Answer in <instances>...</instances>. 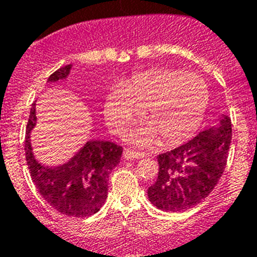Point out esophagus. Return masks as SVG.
Listing matches in <instances>:
<instances>
[{
    "label": "esophagus",
    "mask_w": 257,
    "mask_h": 257,
    "mask_svg": "<svg viewBox=\"0 0 257 257\" xmlns=\"http://www.w3.org/2000/svg\"><path fill=\"white\" fill-rule=\"evenodd\" d=\"M123 156L126 160H138V158H143V157H144V154L140 153V152L131 151V149H124Z\"/></svg>",
    "instance_id": "34e87169"
}]
</instances>
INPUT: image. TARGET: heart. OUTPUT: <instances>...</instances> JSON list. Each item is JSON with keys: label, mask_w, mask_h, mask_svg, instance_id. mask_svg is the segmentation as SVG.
Instances as JSON below:
<instances>
[{"label": "heart", "mask_w": 257, "mask_h": 257, "mask_svg": "<svg viewBox=\"0 0 257 257\" xmlns=\"http://www.w3.org/2000/svg\"><path fill=\"white\" fill-rule=\"evenodd\" d=\"M208 104L205 81L183 70L154 69L124 81L110 90L104 101V115L110 130L123 135L142 117L151 127L135 131L136 143L148 145L157 135L165 144L187 140L201 124Z\"/></svg>", "instance_id": "1"}]
</instances>
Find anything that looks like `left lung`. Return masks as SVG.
Returning <instances> with one entry per match:
<instances>
[{"mask_svg": "<svg viewBox=\"0 0 257 257\" xmlns=\"http://www.w3.org/2000/svg\"><path fill=\"white\" fill-rule=\"evenodd\" d=\"M230 143V118L222 115L219 127L201 131L185 144L160 154V171L148 189L149 201L167 212H180L201 203L225 170Z\"/></svg>", "mask_w": 257, "mask_h": 257, "instance_id": "left-lung-1", "label": "left lung"}]
</instances>
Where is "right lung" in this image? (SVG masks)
Wrapping results in <instances>:
<instances>
[{
	"instance_id": "obj_1",
	"label": "right lung",
	"mask_w": 257,
	"mask_h": 257,
	"mask_svg": "<svg viewBox=\"0 0 257 257\" xmlns=\"http://www.w3.org/2000/svg\"><path fill=\"white\" fill-rule=\"evenodd\" d=\"M72 65L61 67L47 82L69 74ZM36 104H32L26 128V160L32 180L41 197L65 216L86 217L100 210L108 196V178L119 163L122 147L112 142L90 140L70 161L56 167L41 165L32 153L29 134L36 124Z\"/></svg>"
}]
</instances>
